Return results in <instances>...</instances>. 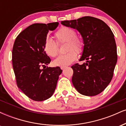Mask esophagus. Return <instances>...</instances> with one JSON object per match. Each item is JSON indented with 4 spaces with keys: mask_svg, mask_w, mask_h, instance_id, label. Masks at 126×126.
I'll list each match as a JSON object with an SVG mask.
<instances>
[{
    "mask_svg": "<svg viewBox=\"0 0 126 126\" xmlns=\"http://www.w3.org/2000/svg\"><path fill=\"white\" fill-rule=\"evenodd\" d=\"M65 67H66V66H61V67H60V68H61V69H62V70H63Z\"/></svg>",
    "mask_w": 126,
    "mask_h": 126,
    "instance_id": "obj_1",
    "label": "esophagus"
}]
</instances>
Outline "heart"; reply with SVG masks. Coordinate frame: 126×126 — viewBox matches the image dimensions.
Returning <instances> with one entry per match:
<instances>
[{"label": "heart", "instance_id": "obj_1", "mask_svg": "<svg viewBox=\"0 0 126 126\" xmlns=\"http://www.w3.org/2000/svg\"><path fill=\"white\" fill-rule=\"evenodd\" d=\"M56 43L51 38L45 40L43 48L45 53L51 57H54L59 53L58 44L66 43L65 50L67 53L60 55L53 62V64L57 66H66L70 64L77 58L78 53H82L84 49V41L80 37H78L75 30L67 27L59 28L55 32Z\"/></svg>", "mask_w": 126, "mask_h": 126}]
</instances>
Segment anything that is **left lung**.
Masks as SVG:
<instances>
[{
	"label": "left lung",
	"instance_id": "left-lung-1",
	"mask_svg": "<svg viewBox=\"0 0 126 126\" xmlns=\"http://www.w3.org/2000/svg\"><path fill=\"white\" fill-rule=\"evenodd\" d=\"M66 27L76 29L84 41V49L80 61L72 66V81L81 94L95 96L102 92L110 83L117 60L114 35L102 20L92 16L62 21Z\"/></svg>",
	"mask_w": 126,
	"mask_h": 126
}]
</instances>
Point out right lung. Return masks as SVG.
Segmentation results:
<instances>
[{
	"label": "right lung",
	"mask_w": 126,
	"mask_h": 126,
	"mask_svg": "<svg viewBox=\"0 0 126 126\" xmlns=\"http://www.w3.org/2000/svg\"><path fill=\"white\" fill-rule=\"evenodd\" d=\"M58 25V22L34 24L23 30L14 42L12 60L17 86L34 101L51 97L62 72L59 66L40 68L51 62L43 45L48 30L53 31Z\"/></svg>",
	"instance_id": "1"
}]
</instances>
